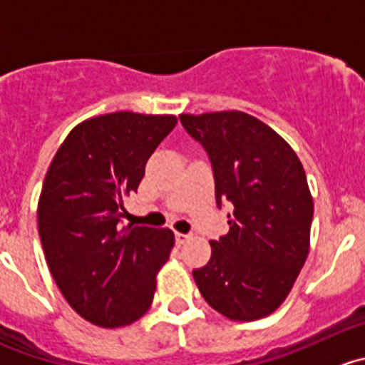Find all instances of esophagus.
<instances>
[{
    "label": "esophagus",
    "instance_id": "obj_1",
    "mask_svg": "<svg viewBox=\"0 0 365 365\" xmlns=\"http://www.w3.org/2000/svg\"><path fill=\"white\" fill-rule=\"evenodd\" d=\"M189 239H190L189 233H176V235H175V240H176V244H178V246H182V244L187 242Z\"/></svg>",
    "mask_w": 365,
    "mask_h": 365
}]
</instances>
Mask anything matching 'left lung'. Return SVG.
<instances>
[{"instance_id":"1","label":"left lung","mask_w":365,"mask_h":365,"mask_svg":"<svg viewBox=\"0 0 365 365\" xmlns=\"http://www.w3.org/2000/svg\"><path fill=\"white\" fill-rule=\"evenodd\" d=\"M207 151L215 203L232 205L230 230L192 277L205 302L233 321L269 316L287 298L309 255L314 203L292 148L244 112L180 115Z\"/></svg>"}]
</instances>
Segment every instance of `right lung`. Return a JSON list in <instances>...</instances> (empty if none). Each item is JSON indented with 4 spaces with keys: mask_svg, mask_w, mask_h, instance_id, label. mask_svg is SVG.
Here are the masks:
<instances>
[{
    "mask_svg": "<svg viewBox=\"0 0 365 365\" xmlns=\"http://www.w3.org/2000/svg\"><path fill=\"white\" fill-rule=\"evenodd\" d=\"M175 126V115L133 112L88 119L46 173L37 208L46 262L73 310L98 327H125L148 312L175 246L168 228L123 226V200L137 192L148 158Z\"/></svg>",
    "mask_w": 365,
    "mask_h": 365,
    "instance_id": "1",
    "label": "right lung"
}]
</instances>
